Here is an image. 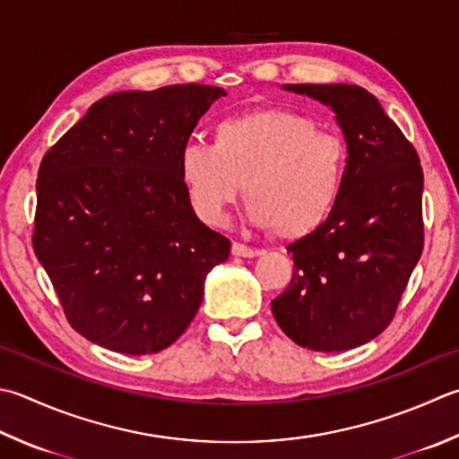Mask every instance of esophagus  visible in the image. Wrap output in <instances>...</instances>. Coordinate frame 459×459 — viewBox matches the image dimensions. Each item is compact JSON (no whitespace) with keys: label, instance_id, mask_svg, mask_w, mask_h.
I'll list each match as a JSON object with an SVG mask.
<instances>
[{"label":"esophagus","instance_id":"esophagus-1","mask_svg":"<svg viewBox=\"0 0 459 459\" xmlns=\"http://www.w3.org/2000/svg\"><path fill=\"white\" fill-rule=\"evenodd\" d=\"M231 254L236 257H255V255H262V249H254L249 246L239 244V241H233L231 244Z\"/></svg>","mask_w":459,"mask_h":459}]
</instances>
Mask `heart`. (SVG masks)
Segmentation results:
<instances>
[{"instance_id":"obj_1","label":"heart","mask_w":459,"mask_h":459,"mask_svg":"<svg viewBox=\"0 0 459 459\" xmlns=\"http://www.w3.org/2000/svg\"><path fill=\"white\" fill-rule=\"evenodd\" d=\"M348 171L340 134L291 111L267 109L215 124L212 145L189 143L179 174L195 213L221 226L246 186L254 226L281 239L316 233L335 210Z\"/></svg>"}]
</instances>
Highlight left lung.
<instances>
[{"label": "left lung", "mask_w": 459, "mask_h": 459, "mask_svg": "<svg viewBox=\"0 0 459 459\" xmlns=\"http://www.w3.org/2000/svg\"><path fill=\"white\" fill-rule=\"evenodd\" d=\"M330 106L348 145L335 210L288 246L293 275L272 301L283 333L301 348L345 351L382 333L423 249V171L418 152L368 90L296 83Z\"/></svg>", "instance_id": "left-lung-1"}]
</instances>
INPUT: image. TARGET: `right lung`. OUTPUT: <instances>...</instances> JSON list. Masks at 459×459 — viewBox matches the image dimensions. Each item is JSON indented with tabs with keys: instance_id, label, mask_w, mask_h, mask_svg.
Returning <instances> with one entry per match:
<instances>
[{
	"instance_id": "right-lung-1",
	"label": "right lung",
	"mask_w": 459,
	"mask_h": 459,
	"mask_svg": "<svg viewBox=\"0 0 459 459\" xmlns=\"http://www.w3.org/2000/svg\"><path fill=\"white\" fill-rule=\"evenodd\" d=\"M221 95L202 83L108 95L43 155L33 252L85 340L145 356L195 317L231 241L197 220L179 158Z\"/></svg>"
}]
</instances>
